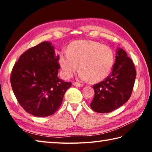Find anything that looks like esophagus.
I'll return each mask as SVG.
<instances>
[{
    "label": "esophagus",
    "instance_id": "34e87169",
    "mask_svg": "<svg viewBox=\"0 0 152 152\" xmlns=\"http://www.w3.org/2000/svg\"><path fill=\"white\" fill-rule=\"evenodd\" d=\"M73 85L75 86H78V87H82V86H83V84H80V83H78V82H73Z\"/></svg>",
    "mask_w": 152,
    "mask_h": 152
}]
</instances>
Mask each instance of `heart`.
Returning <instances> with one entry per match:
<instances>
[{"label":"heart","mask_w":152,"mask_h":152,"mask_svg":"<svg viewBox=\"0 0 152 152\" xmlns=\"http://www.w3.org/2000/svg\"><path fill=\"white\" fill-rule=\"evenodd\" d=\"M113 62L114 55L109 47L91 40L74 41L60 56V64L66 78L72 77L79 67V78L92 82L106 78Z\"/></svg>","instance_id":"1"}]
</instances>
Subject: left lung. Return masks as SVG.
I'll use <instances>...</instances> for the list:
<instances>
[{"label": "left lung", "mask_w": 152, "mask_h": 152, "mask_svg": "<svg viewBox=\"0 0 152 152\" xmlns=\"http://www.w3.org/2000/svg\"><path fill=\"white\" fill-rule=\"evenodd\" d=\"M115 58L111 74L93 85L94 96L91 107L95 112H111L125 104L132 95L136 76L134 64L121 48Z\"/></svg>", "instance_id": "left-lung-1"}]
</instances>
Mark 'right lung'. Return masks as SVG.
<instances>
[{
	"instance_id": "add662e5",
	"label": "right lung",
	"mask_w": 152,
	"mask_h": 152,
	"mask_svg": "<svg viewBox=\"0 0 152 152\" xmlns=\"http://www.w3.org/2000/svg\"><path fill=\"white\" fill-rule=\"evenodd\" d=\"M59 58L51 43L43 42L25 51L12 68L11 84L15 96L25 111L34 116L54 114L72 85L58 77Z\"/></svg>"
}]
</instances>
